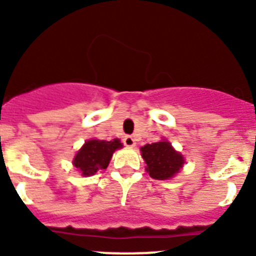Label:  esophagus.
Listing matches in <instances>:
<instances>
[{"label":"esophagus","mask_w":256,"mask_h":256,"mask_svg":"<svg viewBox=\"0 0 256 256\" xmlns=\"http://www.w3.org/2000/svg\"><path fill=\"white\" fill-rule=\"evenodd\" d=\"M123 142L126 146H128V148H133V146L136 144V141L132 136H126V137L123 138Z\"/></svg>","instance_id":"obj_1"}]
</instances>
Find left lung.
<instances>
[{
    "mask_svg": "<svg viewBox=\"0 0 256 256\" xmlns=\"http://www.w3.org/2000/svg\"><path fill=\"white\" fill-rule=\"evenodd\" d=\"M142 158L148 164L146 170L154 180H168L182 168L184 159L172 148L170 142L162 141L141 148Z\"/></svg>",
    "mask_w": 256,
    "mask_h": 256,
    "instance_id": "obj_1",
    "label": "left lung"
}]
</instances>
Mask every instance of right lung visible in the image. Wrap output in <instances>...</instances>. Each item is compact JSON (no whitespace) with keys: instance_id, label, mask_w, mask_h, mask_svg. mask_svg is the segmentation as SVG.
<instances>
[{"instance_id":"right-lung-1","label":"right lung","mask_w":256,"mask_h":256,"mask_svg":"<svg viewBox=\"0 0 256 256\" xmlns=\"http://www.w3.org/2000/svg\"><path fill=\"white\" fill-rule=\"evenodd\" d=\"M120 148V141L116 138L112 141L90 140L78 151L73 164L83 176H94L97 172L108 168L112 152Z\"/></svg>"}]
</instances>
